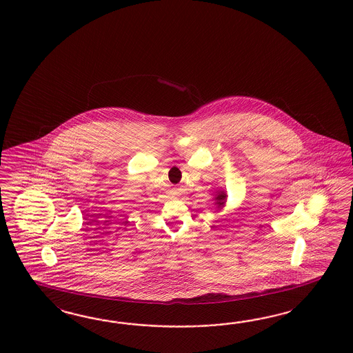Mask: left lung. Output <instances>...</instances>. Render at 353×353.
<instances>
[{"mask_svg": "<svg viewBox=\"0 0 353 353\" xmlns=\"http://www.w3.org/2000/svg\"><path fill=\"white\" fill-rule=\"evenodd\" d=\"M214 205H217V208H221L224 207L225 202H226V194L224 190L223 192H217V195L214 196Z\"/></svg>", "mask_w": 353, "mask_h": 353, "instance_id": "obj_1", "label": "left lung"}]
</instances>
